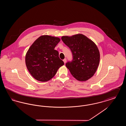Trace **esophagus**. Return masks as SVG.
I'll use <instances>...</instances> for the list:
<instances>
[{
  "mask_svg": "<svg viewBox=\"0 0 126 126\" xmlns=\"http://www.w3.org/2000/svg\"><path fill=\"white\" fill-rule=\"evenodd\" d=\"M63 61H64V63L65 64L66 63V59H64L63 60Z\"/></svg>",
  "mask_w": 126,
  "mask_h": 126,
  "instance_id": "34e87169",
  "label": "esophagus"
}]
</instances>
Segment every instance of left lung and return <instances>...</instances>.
<instances>
[{
  "instance_id": "obj_1",
  "label": "left lung",
  "mask_w": 126,
  "mask_h": 126,
  "mask_svg": "<svg viewBox=\"0 0 126 126\" xmlns=\"http://www.w3.org/2000/svg\"><path fill=\"white\" fill-rule=\"evenodd\" d=\"M72 51L73 60L66 64L77 80L85 81L95 74L100 59L99 50L94 42L82 34L61 37Z\"/></svg>"
}]
</instances>
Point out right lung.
<instances>
[{"instance_id": "add662e5", "label": "right lung", "mask_w": 126, "mask_h": 126, "mask_svg": "<svg viewBox=\"0 0 126 126\" xmlns=\"http://www.w3.org/2000/svg\"><path fill=\"white\" fill-rule=\"evenodd\" d=\"M60 39L56 37L42 35L31 46L25 55L26 66L33 78L46 82L53 78L64 63L54 49Z\"/></svg>"}]
</instances>
